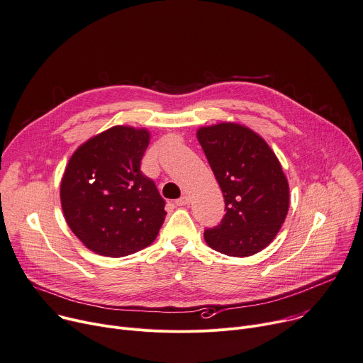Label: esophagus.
Masks as SVG:
<instances>
[{
    "instance_id": "1",
    "label": "esophagus",
    "mask_w": 363,
    "mask_h": 363,
    "mask_svg": "<svg viewBox=\"0 0 363 363\" xmlns=\"http://www.w3.org/2000/svg\"><path fill=\"white\" fill-rule=\"evenodd\" d=\"M175 204L178 206V207H184V206H188L189 204V199L186 195H184V196H181V199H178L177 201H175Z\"/></svg>"
}]
</instances>
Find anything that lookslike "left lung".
Segmentation results:
<instances>
[{"instance_id":"left-lung-1","label":"left lung","mask_w":363,"mask_h":363,"mask_svg":"<svg viewBox=\"0 0 363 363\" xmlns=\"http://www.w3.org/2000/svg\"><path fill=\"white\" fill-rule=\"evenodd\" d=\"M223 191L225 214L204 232L206 243L227 256H252L271 245L289 208V185L281 162L256 131L239 123L196 130Z\"/></svg>"}]
</instances>
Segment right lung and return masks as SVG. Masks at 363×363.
Returning a JSON list of instances; mask_svg holds the SVG:
<instances>
[{
  "mask_svg": "<svg viewBox=\"0 0 363 363\" xmlns=\"http://www.w3.org/2000/svg\"><path fill=\"white\" fill-rule=\"evenodd\" d=\"M147 128L114 125L82 143L60 181L62 211L85 247L123 257L152 245L164 221V201L140 172Z\"/></svg>",
  "mask_w": 363,
  "mask_h": 363,
  "instance_id": "obj_1",
  "label": "right lung"
}]
</instances>
